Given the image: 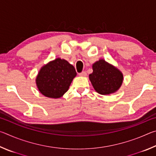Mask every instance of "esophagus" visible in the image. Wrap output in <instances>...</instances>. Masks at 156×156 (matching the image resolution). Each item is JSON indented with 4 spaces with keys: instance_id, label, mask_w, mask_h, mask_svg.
<instances>
[{
    "instance_id": "obj_1",
    "label": "esophagus",
    "mask_w": 156,
    "mask_h": 156,
    "mask_svg": "<svg viewBox=\"0 0 156 156\" xmlns=\"http://www.w3.org/2000/svg\"><path fill=\"white\" fill-rule=\"evenodd\" d=\"M79 76H83V77H84V76H87V72H82L81 73H79Z\"/></svg>"
}]
</instances>
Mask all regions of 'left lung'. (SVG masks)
<instances>
[{
    "mask_svg": "<svg viewBox=\"0 0 156 156\" xmlns=\"http://www.w3.org/2000/svg\"><path fill=\"white\" fill-rule=\"evenodd\" d=\"M93 73L89 79L98 93L102 95L114 93L120 87L123 76L118 69L104 60H100L93 65Z\"/></svg>",
    "mask_w": 156,
    "mask_h": 156,
    "instance_id": "8db88e82",
    "label": "left lung"
}]
</instances>
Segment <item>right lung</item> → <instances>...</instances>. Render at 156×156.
<instances>
[{"label": "right lung", "mask_w": 156, "mask_h": 156, "mask_svg": "<svg viewBox=\"0 0 156 156\" xmlns=\"http://www.w3.org/2000/svg\"><path fill=\"white\" fill-rule=\"evenodd\" d=\"M76 72L64 59L57 58L42 67L36 78V84L42 94L58 98L67 91Z\"/></svg>", "instance_id": "1"}]
</instances>
